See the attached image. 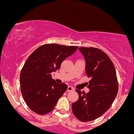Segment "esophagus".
Instances as JSON below:
<instances>
[{
    "label": "esophagus",
    "mask_w": 134,
    "mask_h": 134,
    "mask_svg": "<svg viewBox=\"0 0 134 134\" xmlns=\"http://www.w3.org/2000/svg\"><path fill=\"white\" fill-rule=\"evenodd\" d=\"M74 87H72L71 86H68V87H67V91H74Z\"/></svg>",
    "instance_id": "obj_1"
}]
</instances>
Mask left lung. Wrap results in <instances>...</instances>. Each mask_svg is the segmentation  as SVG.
I'll use <instances>...</instances> for the list:
<instances>
[{
    "mask_svg": "<svg viewBox=\"0 0 134 134\" xmlns=\"http://www.w3.org/2000/svg\"><path fill=\"white\" fill-rule=\"evenodd\" d=\"M86 62V72L91 78L88 93L76 90L79 99L72 104L73 114L81 121L99 118L111 107L118 90L113 62L104 52L94 47H80Z\"/></svg>",
    "mask_w": 134,
    "mask_h": 134,
    "instance_id": "obj_1",
    "label": "left lung"
}]
</instances>
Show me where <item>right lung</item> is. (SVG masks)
Segmentation results:
<instances>
[{"instance_id":"obj_1","label":"right lung","mask_w":134,"mask_h":134,"mask_svg":"<svg viewBox=\"0 0 134 134\" xmlns=\"http://www.w3.org/2000/svg\"><path fill=\"white\" fill-rule=\"evenodd\" d=\"M77 46L44 44L30 55L20 74L23 99L32 111L43 115L51 112L67 89L64 83L52 79L51 73L60 69L66 58L76 51Z\"/></svg>"}]
</instances>
